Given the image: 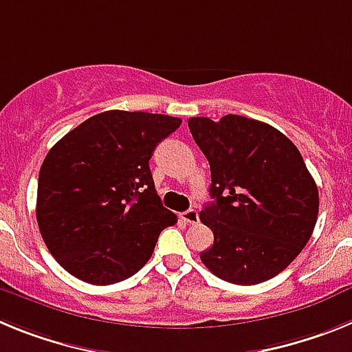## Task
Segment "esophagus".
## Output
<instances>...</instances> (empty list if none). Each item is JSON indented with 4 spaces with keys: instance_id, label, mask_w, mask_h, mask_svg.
Wrapping results in <instances>:
<instances>
[{
    "instance_id": "obj_1",
    "label": "esophagus",
    "mask_w": 352,
    "mask_h": 352,
    "mask_svg": "<svg viewBox=\"0 0 352 352\" xmlns=\"http://www.w3.org/2000/svg\"><path fill=\"white\" fill-rule=\"evenodd\" d=\"M179 217H182L183 222H186V223H197L199 222V213L195 210L183 211V213L179 214Z\"/></svg>"
}]
</instances>
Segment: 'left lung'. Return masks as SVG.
<instances>
[{"label": "left lung", "mask_w": 352, "mask_h": 352, "mask_svg": "<svg viewBox=\"0 0 352 352\" xmlns=\"http://www.w3.org/2000/svg\"><path fill=\"white\" fill-rule=\"evenodd\" d=\"M195 144L210 162L201 222L213 245L201 261L231 284L256 285L284 272L303 250L319 213V192L298 148L268 123L227 114L190 118Z\"/></svg>", "instance_id": "left-lung-1"}]
</instances>
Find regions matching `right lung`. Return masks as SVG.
Masks as SVG:
<instances>
[{"label": "right lung", "mask_w": 352, "mask_h": 352, "mask_svg": "<svg viewBox=\"0 0 352 352\" xmlns=\"http://www.w3.org/2000/svg\"><path fill=\"white\" fill-rule=\"evenodd\" d=\"M179 125L167 114L105 111L52 146L40 167L36 222L70 275L109 285L148 263L178 220L162 206L149 158Z\"/></svg>", "instance_id": "add662e5"}]
</instances>
